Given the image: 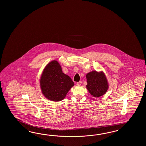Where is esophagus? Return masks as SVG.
<instances>
[{
    "instance_id": "1",
    "label": "esophagus",
    "mask_w": 146,
    "mask_h": 146,
    "mask_svg": "<svg viewBox=\"0 0 146 146\" xmlns=\"http://www.w3.org/2000/svg\"><path fill=\"white\" fill-rule=\"evenodd\" d=\"M81 81H79V82H77V84L78 86H80L81 84Z\"/></svg>"
}]
</instances>
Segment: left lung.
I'll use <instances>...</instances> for the list:
<instances>
[{
    "label": "left lung",
    "mask_w": 146,
    "mask_h": 146,
    "mask_svg": "<svg viewBox=\"0 0 146 146\" xmlns=\"http://www.w3.org/2000/svg\"><path fill=\"white\" fill-rule=\"evenodd\" d=\"M87 89L91 96L98 98L106 94L109 89V84L106 74L102 71L93 70L86 74Z\"/></svg>",
    "instance_id": "left-lung-1"
}]
</instances>
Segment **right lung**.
<instances>
[{"label":"right lung","mask_w":146,"mask_h":146,"mask_svg":"<svg viewBox=\"0 0 146 146\" xmlns=\"http://www.w3.org/2000/svg\"><path fill=\"white\" fill-rule=\"evenodd\" d=\"M40 84L44 96L54 102L64 99L74 84L71 78L62 72L61 66L55 60L49 62L44 69Z\"/></svg>","instance_id":"obj_1"}]
</instances>
